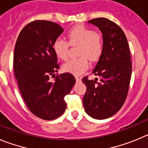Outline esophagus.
<instances>
[{
    "label": "esophagus",
    "instance_id": "1",
    "mask_svg": "<svg viewBox=\"0 0 148 148\" xmlns=\"http://www.w3.org/2000/svg\"><path fill=\"white\" fill-rule=\"evenodd\" d=\"M75 78H76V80H77V82H80V81L82 80V78L79 77H78V76H75Z\"/></svg>",
    "mask_w": 148,
    "mask_h": 148
}]
</instances>
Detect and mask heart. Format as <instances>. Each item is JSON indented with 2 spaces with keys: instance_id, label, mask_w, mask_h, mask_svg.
<instances>
[{
  "instance_id": "obj_1",
  "label": "heart",
  "mask_w": 148,
  "mask_h": 148,
  "mask_svg": "<svg viewBox=\"0 0 148 148\" xmlns=\"http://www.w3.org/2000/svg\"><path fill=\"white\" fill-rule=\"evenodd\" d=\"M68 41L58 38L52 45L55 55L61 60H66L69 55V46L79 45L78 58L71 59L63 65V70L74 75H79L88 69V59L96 62L101 56L103 51V38L101 34L84 26H77L67 33Z\"/></svg>"
}]
</instances>
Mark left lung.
<instances>
[{
    "label": "left lung",
    "instance_id": "obj_1",
    "mask_svg": "<svg viewBox=\"0 0 148 148\" xmlns=\"http://www.w3.org/2000/svg\"><path fill=\"white\" fill-rule=\"evenodd\" d=\"M88 23L97 26L103 38V51L93 71L99 77L82 79L87 90L82 101L85 112L97 120L108 118L118 112L128 94L132 65L126 36L122 29L107 18H96Z\"/></svg>",
    "mask_w": 148,
    "mask_h": 148
}]
</instances>
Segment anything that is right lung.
Wrapping results in <instances>:
<instances>
[{
  "label": "right lung",
  "instance_id": "obj_1",
  "mask_svg": "<svg viewBox=\"0 0 148 148\" xmlns=\"http://www.w3.org/2000/svg\"><path fill=\"white\" fill-rule=\"evenodd\" d=\"M63 32V27L53 22H31L21 30L14 52V71L23 100L33 114L46 121L64 112V97L76 82L70 73L50 81L60 67L52 45Z\"/></svg>",
  "mask_w": 148,
  "mask_h": 148
}]
</instances>
